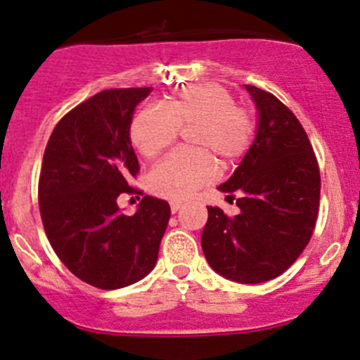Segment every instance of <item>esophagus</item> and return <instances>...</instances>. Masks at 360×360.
<instances>
[{"mask_svg":"<svg viewBox=\"0 0 360 360\" xmlns=\"http://www.w3.org/2000/svg\"><path fill=\"white\" fill-rule=\"evenodd\" d=\"M181 209H183V202H170V210H172V214H176V212Z\"/></svg>","mask_w":360,"mask_h":360,"instance_id":"34e87169","label":"esophagus"}]
</instances>
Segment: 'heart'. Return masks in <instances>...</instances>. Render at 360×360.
Segmentation results:
<instances>
[{
	"label": "heart",
	"instance_id": "b5f03b06",
	"mask_svg": "<svg viewBox=\"0 0 360 360\" xmlns=\"http://www.w3.org/2000/svg\"><path fill=\"white\" fill-rule=\"evenodd\" d=\"M193 153H172L148 174L153 195L184 200L214 179V162L229 167L240 160L253 138V119L219 84H191L177 89L165 101V110L146 107L131 122V141L139 153L155 158L167 150L179 129H191Z\"/></svg>",
	"mask_w": 360,
	"mask_h": 360
}]
</instances>
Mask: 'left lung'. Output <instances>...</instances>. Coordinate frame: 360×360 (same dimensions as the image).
I'll return each instance as SVG.
<instances>
[{
	"label": "left lung",
	"instance_id": "8db88e82",
	"mask_svg": "<svg viewBox=\"0 0 360 360\" xmlns=\"http://www.w3.org/2000/svg\"><path fill=\"white\" fill-rule=\"evenodd\" d=\"M257 110L255 138L217 188L240 195L229 219L209 209L202 248L222 278L257 285L283 274L307 247L319 212L321 176L304 127L274 94L245 84Z\"/></svg>",
	"mask_w": 360,
	"mask_h": 360
}]
</instances>
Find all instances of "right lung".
<instances>
[{
    "mask_svg": "<svg viewBox=\"0 0 360 360\" xmlns=\"http://www.w3.org/2000/svg\"><path fill=\"white\" fill-rule=\"evenodd\" d=\"M151 88L107 89L56 124L43 157L39 210L53 250L72 274L101 290L141 281L157 264L170 207L143 196L132 215L117 198L134 193V110Z\"/></svg>",
    "mask_w": 360,
    "mask_h": 360,
    "instance_id": "right-lung-1",
    "label": "right lung"
}]
</instances>
